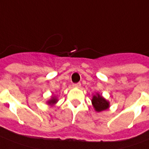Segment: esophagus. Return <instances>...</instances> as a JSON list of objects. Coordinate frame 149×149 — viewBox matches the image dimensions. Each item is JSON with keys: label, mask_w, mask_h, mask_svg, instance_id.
I'll use <instances>...</instances> for the list:
<instances>
[{"label": "esophagus", "mask_w": 149, "mask_h": 149, "mask_svg": "<svg viewBox=\"0 0 149 149\" xmlns=\"http://www.w3.org/2000/svg\"><path fill=\"white\" fill-rule=\"evenodd\" d=\"M81 83H77V84H73L72 86H73L74 88H80V87H81Z\"/></svg>", "instance_id": "34e87169"}]
</instances>
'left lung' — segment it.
I'll use <instances>...</instances> for the list:
<instances>
[{
    "instance_id": "left-lung-1",
    "label": "left lung",
    "mask_w": 149,
    "mask_h": 149,
    "mask_svg": "<svg viewBox=\"0 0 149 149\" xmlns=\"http://www.w3.org/2000/svg\"><path fill=\"white\" fill-rule=\"evenodd\" d=\"M91 102L96 112H102L110 108V102L107 101L99 93H96L93 95Z\"/></svg>"
}]
</instances>
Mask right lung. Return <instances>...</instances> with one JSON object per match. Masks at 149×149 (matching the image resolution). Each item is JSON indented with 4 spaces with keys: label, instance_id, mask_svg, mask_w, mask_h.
<instances>
[{
    "label": "right lung",
    "instance_id": "right-lung-1",
    "mask_svg": "<svg viewBox=\"0 0 149 149\" xmlns=\"http://www.w3.org/2000/svg\"><path fill=\"white\" fill-rule=\"evenodd\" d=\"M57 102H58L57 96H56V95H52L48 101H47V104L51 106V107H53L54 105H56V104L57 103Z\"/></svg>",
    "mask_w": 149,
    "mask_h": 149
}]
</instances>
